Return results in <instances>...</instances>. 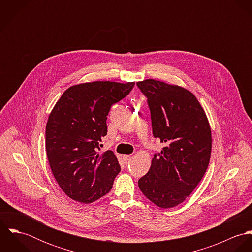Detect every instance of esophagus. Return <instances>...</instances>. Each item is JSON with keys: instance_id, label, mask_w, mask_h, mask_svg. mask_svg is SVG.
<instances>
[{"instance_id": "1", "label": "esophagus", "mask_w": 252, "mask_h": 252, "mask_svg": "<svg viewBox=\"0 0 252 252\" xmlns=\"http://www.w3.org/2000/svg\"><path fill=\"white\" fill-rule=\"evenodd\" d=\"M123 159H124L125 162H128L131 159V156L130 155H123Z\"/></svg>"}]
</instances>
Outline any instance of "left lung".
I'll return each mask as SVG.
<instances>
[{
  "instance_id": "obj_1",
  "label": "left lung",
  "mask_w": 252,
  "mask_h": 252,
  "mask_svg": "<svg viewBox=\"0 0 252 252\" xmlns=\"http://www.w3.org/2000/svg\"><path fill=\"white\" fill-rule=\"evenodd\" d=\"M147 98L152 134L165 144L139 180L144 196L162 209L182 203L203 179L211 158L207 115L188 90L155 79L137 83Z\"/></svg>"
}]
</instances>
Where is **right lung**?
Listing matches in <instances>:
<instances>
[{
    "mask_svg": "<svg viewBox=\"0 0 252 252\" xmlns=\"http://www.w3.org/2000/svg\"><path fill=\"white\" fill-rule=\"evenodd\" d=\"M135 82L95 81L67 89L49 114L45 147L50 169L72 200L89 204L107 193L121 168L111 150L98 153L108 133L112 105L124 99Z\"/></svg>",
    "mask_w": 252,
    "mask_h": 252,
    "instance_id": "1",
    "label": "right lung"
}]
</instances>
